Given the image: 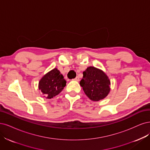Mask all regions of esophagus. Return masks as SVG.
<instances>
[{
	"instance_id": "34e87169",
	"label": "esophagus",
	"mask_w": 150,
	"mask_h": 150,
	"mask_svg": "<svg viewBox=\"0 0 150 150\" xmlns=\"http://www.w3.org/2000/svg\"><path fill=\"white\" fill-rule=\"evenodd\" d=\"M74 80H75V81H79L80 80V78H79V76H76V77H75V78L74 79Z\"/></svg>"
}]
</instances>
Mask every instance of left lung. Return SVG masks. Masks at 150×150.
<instances>
[{"label":"left lung","mask_w":150,"mask_h":150,"mask_svg":"<svg viewBox=\"0 0 150 150\" xmlns=\"http://www.w3.org/2000/svg\"><path fill=\"white\" fill-rule=\"evenodd\" d=\"M83 75L80 84L90 100L99 101L108 95L110 81L103 71L90 67L83 72Z\"/></svg>","instance_id":"obj_1"}]
</instances>
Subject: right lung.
Segmentation results:
<instances>
[{"label": "right lung", "instance_id": "obj_1", "mask_svg": "<svg viewBox=\"0 0 150 150\" xmlns=\"http://www.w3.org/2000/svg\"><path fill=\"white\" fill-rule=\"evenodd\" d=\"M67 81L59 70L54 69L43 76L38 88L47 98H52L59 94L66 86Z\"/></svg>", "mask_w": 150, "mask_h": 150}]
</instances>
